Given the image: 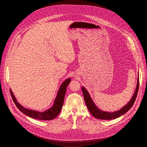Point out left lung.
<instances>
[{"mask_svg":"<svg viewBox=\"0 0 147 147\" xmlns=\"http://www.w3.org/2000/svg\"><path fill=\"white\" fill-rule=\"evenodd\" d=\"M139 84L140 83H139V74H138L136 87L132 97L131 98L130 100L128 102V103L125 106H123L120 110L116 111H114V112L104 111L98 109V107L95 105V104L93 101V100H92V99L91 98L88 91L83 86L82 87V90L83 95L84 96V101H85L86 107H88L89 112L94 117H95L98 119H101V120H112V119L119 117L121 116V115L125 114L131 109V108H132V107L133 106L135 101V99L138 94V89H139Z\"/></svg>","mask_w":147,"mask_h":147,"instance_id":"1","label":"left lung"}]
</instances>
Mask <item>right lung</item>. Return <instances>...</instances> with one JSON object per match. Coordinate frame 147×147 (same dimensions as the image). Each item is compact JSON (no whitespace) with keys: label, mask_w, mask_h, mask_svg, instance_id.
I'll return each instance as SVG.
<instances>
[{"label":"right lung","mask_w":147,"mask_h":147,"mask_svg":"<svg viewBox=\"0 0 147 147\" xmlns=\"http://www.w3.org/2000/svg\"><path fill=\"white\" fill-rule=\"evenodd\" d=\"M70 82L71 79L68 78L63 82L58 91L57 96L55 100H54L53 104L48 110H46L43 112H39L37 111L26 109V108L22 106L20 103L18 102L16 98L14 96L13 92L11 89L10 93L15 104L16 105L19 110H20V111H21L23 114H24L28 117H32L33 119L37 120H51L55 119L60 113L62 109V107H63V105L64 97L67 90V87Z\"/></svg>","instance_id":"1"}]
</instances>
